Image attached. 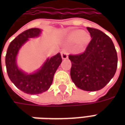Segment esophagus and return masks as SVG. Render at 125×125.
Segmentation results:
<instances>
[{
  "instance_id": "esophagus-1",
  "label": "esophagus",
  "mask_w": 125,
  "mask_h": 125,
  "mask_svg": "<svg viewBox=\"0 0 125 125\" xmlns=\"http://www.w3.org/2000/svg\"><path fill=\"white\" fill-rule=\"evenodd\" d=\"M61 54H62V57L63 60H66V59H68V55L67 52L65 51V50H63L62 53H61Z\"/></svg>"
}]
</instances>
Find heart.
Returning a JSON list of instances; mask_svg holds the SVG:
<instances>
[{
    "label": "heart",
    "mask_w": 125,
    "mask_h": 125,
    "mask_svg": "<svg viewBox=\"0 0 125 125\" xmlns=\"http://www.w3.org/2000/svg\"><path fill=\"white\" fill-rule=\"evenodd\" d=\"M70 43H75V48L78 51H82L88 45L90 41V35L82 30H76L71 32L68 37Z\"/></svg>",
    "instance_id": "1"
}]
</instances>
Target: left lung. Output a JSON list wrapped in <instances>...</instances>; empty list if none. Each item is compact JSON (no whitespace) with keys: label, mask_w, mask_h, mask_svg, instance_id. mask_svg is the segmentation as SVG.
<instances>
[{"label":"left lung","mask_w":125,"mask_h":125,"mask_svg":"<svg viewBox=\"0 0 125 125\" xmlns=\"http://www.w3.org/2000/svg\"><path fill=\"white\" fill-rule=\"evenodd\" d=\"M91 41L84 53L70 55L71 78L86 91L102 89L115 74L118 57L111 39L98 29L87 27Z\"/></svg>","instance_id":"left-lung-1"}]
</instances>
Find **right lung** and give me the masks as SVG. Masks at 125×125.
Wrapping results in <instances>:
<instances>
[{
  "label": "right lung",
  "mask_w": 125,
  "mask_h": 125,
  "mask_svg": "<svg viewBox=\"0 0 125 125\" xmlns=\"http://www.w3.org/2000/svg\"><path fill=\"white\" fill-rule=\"evenodd\" d=\"M41 30L32 28L23 31L10 42L5 57L7 72L10 80L15 86L25 93L39 94L49 89L55 72L62 62L61 54L58 53L51 58H47L38 70L27 73L20 70L17 63V55L19 49L30 38L37 37Z\"/></svg>",
  "instance_id": "right-lung-1"
}]
</instances>
